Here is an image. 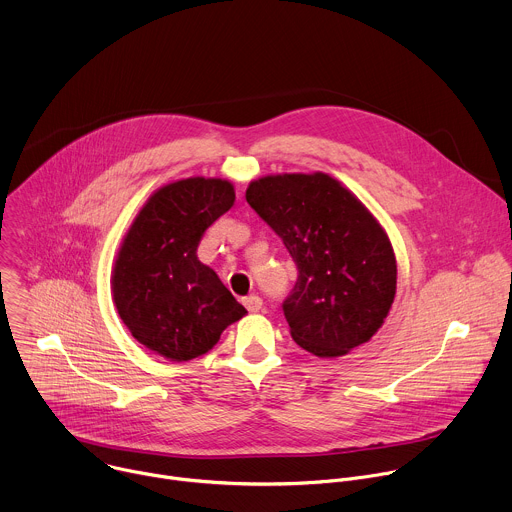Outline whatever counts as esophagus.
<instances>
[{"mask_svg":"<svg viewBox=\"0 0 512 512\" xmlns=\"http://www.w3.org/2000/svg\"><path fill=\"white\" fill-rule=\"evenodd\" d=\"M243 305L247 307V311L257 313V311H261V307H263V299H261L259 295H249V297L243 299Z\"/></svg>","mask_w":512,"mask_h":512,"instance_id":"34e87169","label":"esophagus"}]
</instances>
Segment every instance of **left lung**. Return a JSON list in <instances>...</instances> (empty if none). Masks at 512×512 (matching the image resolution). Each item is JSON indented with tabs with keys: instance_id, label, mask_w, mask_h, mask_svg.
I'll use <instances>...</instances> for the list:
<instances>
[{
	"instance_id": "left-lung-1",
	"label": "left lung",
	"mask_w": 512,
	"mask_h": 512,
	"mask_svg": "<svg viewBox=\"0 0 512 512\" xmlns=\"http://www.w3.org/2000/svg\"><path fill=\"white\" fill-rule=\"evenodd\" d=\"M245 197L297 265L283 301L293 341L317 357L367 343L393 305L397 263L365 205L325 173L269 175Z\"/></svg>"
}]
</instances>
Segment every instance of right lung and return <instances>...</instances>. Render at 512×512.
Instances as JSON below:
<instances>
[{
  "mask_svg": "<svg viewBox=\"0 0 512 512\" xmlns=\"http://www.w3.org/2000/svg\"><path fill=\"white\" fill-rule=\"evenodd\" d=\"M229 181L191 177L151 195L123 239L113 299L131 335L171 361L209 353L247 311L197 259L205 231L233 207Z\"/></svg>",
  "mask_w": 512,
  "mask_h": 512,
  "instance_id": "obj_1",
  "label": "right lung"
}]
</instances>
